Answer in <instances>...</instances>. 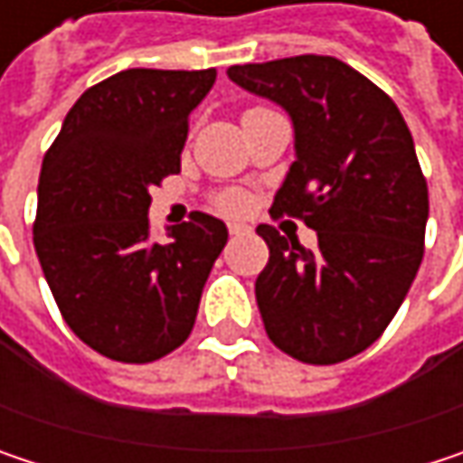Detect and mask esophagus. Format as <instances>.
Masks as SVG:
<instances>
[{
    "label": "esophagus",
    "instance_id": "34e87169",
    "mask_svg": "<svg viewBox=\"0 0 463 463\" xmlns=\"http://www.w3.org/2000/svg\"><path fill=\"white\" fill-rule=\"evenodd\" d=\"M228 231H231V235H243V232H249V225H243V222H231Z\"/></svg>",
    "mask_w": 463,
    "mask_h": 463
}]
</instances>
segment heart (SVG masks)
<instances>
[{"instance_id": "obj_1", "label": "heart", "mask_w": 463, "mask_h": 463, "mask_svg": "<svg viewBox=\"0 0 463 463\" xmlns=\"http://www.w3.org/2000/svg\"><path fill=\"white\" fill-rule=\"evenodd\" d=\"M217 206L222 212H241L246 206V198L241 193H235V190H228V193H220L217 195Z\"/></svg>"}]
</instances>
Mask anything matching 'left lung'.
Returning <instances> with one entry per match:
<instances>
[{"label":"left lung","instance_id":"8db88e82","mask_svg":"<svg viewBox=\"0 0 463 463\" xmlns=\"http://www.w3.org/2000/svg\"><path fill=\"white\" fill-rule=\"evenodd\" d=\"M235 85L287 109L295 163L270 214L317 231L306 249L260 225L270 257L254 295L268 337L306 364H337L373 345L400 311L418 265L429 190L397 104L332 55L228 69Z\"/></svg>","mask_w":463,"mask_h":463}]
</instances>
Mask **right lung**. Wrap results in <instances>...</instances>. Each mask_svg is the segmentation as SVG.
<instances>
[{"instance_id":"obj_1","label":"right lung","mask_w":463,"mask_h":463,"mask_svg":"<svg viewBox=\"0 0 463 463\" xmlns=\"http://www.w3.org/2000/svg\"><path fill=\"white\" fill-rule=\"evenodd\" d=\"M214 80L217 69L118 71L77 99L45 152L34 249L63 322L107 359L146 364L179 348L228 243L203 212L160 243L146 220Z\"/></svg>"}]
</instances>
